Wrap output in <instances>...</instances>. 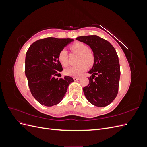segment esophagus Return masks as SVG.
Instances as JSON below:
<instances>
[{
  "instance_id": "34e87169",
  "label": "esophagus",
  "mask_w": 147,
  "mask_h": 147,
  "mask_svg": "<svg viewBox=\"0 0 147 147\" xmlns=\"http://www.w3.org/2000/svg\"><path fill=\"white\" fill-rule=\"evenodd\" d=\"M74 81H78V80H79V78L78 77H74Z\"/></svg>"
}]
</instances>
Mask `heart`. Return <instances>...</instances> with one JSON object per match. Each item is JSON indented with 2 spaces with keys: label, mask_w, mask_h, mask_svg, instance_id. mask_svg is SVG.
Masks as SVG:
<instances>
[{
  "label": "heart",
  "mask_w": 147,
  "mask_h": 147,
  "mask_svg": "<svg viewBox=\"0 0 147 147\" xmlns=\"http://www.w3.org/2000/svg\"><path fill=\"white\" fill-rule=\"evenodd\" d=\"M70 50L79 54L77 63L78 64L70 66L64 70V74L71 77H79L85 72L87 69V63L88 65H92L94 63V57L88 47L81 42H76L70 46ZM57 58L59 63L64 66L68 64L67 51L65 48L62 49L59 51Z\"/></svg>",
  "instance_id": "obj_1"
}]
</instances>
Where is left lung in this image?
Listing matches in <instances>:
<instances>
[{
  "mask_svg": "<svg viewBox=\"0 0 147 147\" xmlns=\"http://www.w3.org/2000/svg\"><path fill=\"white\" fill-rule=\"evenodd\" d=\"M86 43L94 53V62L88 74L89 84L83 88L84 96L97 107L109 105L117 97L120 78V66L116 50L110 42L97 35L77 37Z\"/></svg>",
  "mask_w": 147,
  "mask_h": 147,
  "instance_id": "8db88e82",
  "label": "left lung"
}]
</instances>
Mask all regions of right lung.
I'll list each match as a JSON object with an SVG mask.
<instances>
[{
    "mask_svg": "<svg viewBox=\"0 0 147 147\" xmlns=\"http://www.w3.org/2000/svg\"><path fill=\"white\" fill-rule=\"evenodd\" d=\"M71 38L48 37L34 42L27 51L25 74L31 94L40 104L51 107L63 99L72 77L55 78L63 70L57 58L59 51Z\"/></svg>",
    "mask_w": 147,
    "mask_h": 147,
    "instance_id": "1",
    "label": "right lung"
}]
</instances>
